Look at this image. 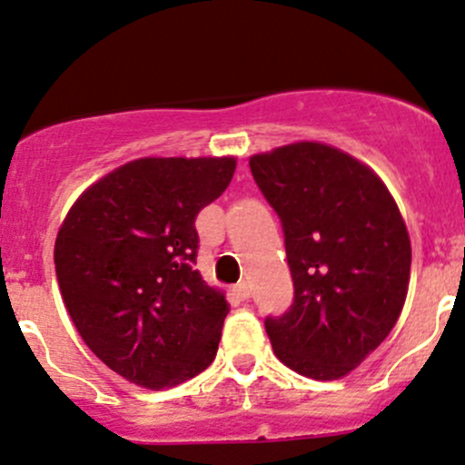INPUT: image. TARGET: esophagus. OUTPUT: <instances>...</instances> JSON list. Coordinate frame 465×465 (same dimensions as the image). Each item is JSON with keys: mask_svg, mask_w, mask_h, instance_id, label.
I'll list each match as a JSON object with an SVG mask.
<instances>
[{"mask_svg": "<svg viewBox=\"0 0 465 465\" xmlns=\"http://www.w3.org/2000/svg\"><path fill=\"white\" fill-rule=\"evenodd\" d=\"M232 294L237 296L239 301H248V299H250V288H248L246 281H242V283L234 285V288H232Z\"/></svg>", "mask_w": 465, "mask_h": 465, "instance_id": "esophagus-1", "label": "esophagus"}]
</instances>
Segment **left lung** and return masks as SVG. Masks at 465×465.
I'll return each mask as SVG.
<instances>
[{
    "label": "left lung",
    "mask_w": 465,
    "mask_h": 465,
    "mask_svg": "<svg viewBox=\"0 0 465 465\" xmlns=\"http://www.w3.org/2000/svg\"><path fill=\"white\" fill-rule=\"evenodd\" d=\"M250 171L281 219L294 301L265 318L276 358L314 380L356 369L398 322L411 239L369 166L341 149L296 143L252 155Z\"/></svg>",
    "instance_id": "left-lung-1"
}]
</instances>
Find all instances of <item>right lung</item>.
<instances>
[{
  "instance_id": "1",
  "label": "right lung",
  "mask_w": 465,
  "mask_h": 465,
  "mask_svg": "<svg viewBox=\"0 0 465 465\" xmlns=\"http://www.w3.org/2000/svg\"><path fill=\"white\" fill-rule=\"evenodd\" d=\"M234 158H143L83 193L56 234L72 322L112 371L147 389L195 378L215 360L228 302L195 270V217Z\"/></svg>"
}]
</instances>
